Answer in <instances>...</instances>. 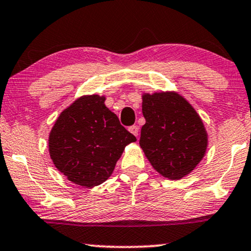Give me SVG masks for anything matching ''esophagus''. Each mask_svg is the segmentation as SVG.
<instances>
[{"instance_id": "esophagus-1", "label": "esophagus", "mask_w": 251, "mask_h": 251, "mask_svg": "<svg viewBox=\"0 0 251 251\" xmlns=\"http://www.w3.org/2000/svg\"><path fill=\"white\" fill-rule=\"evenodd\" d=\"M129 131L132 133L133 136H136V137H138V131H139V128L137 126H129Z\"/></svg>"}]
</instances>
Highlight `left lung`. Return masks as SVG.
<instances>
[{"label": "left lung", "mask_w": 251, "mask_h": 251, "mask_svg": "<svg viewBox=\"0 0 251 251\" xmlns=\"http://www.w3.org/2000/svg\"><path fill=\"white\" fill-rule=\"evenodd\" d=\"M146 122L139 145L161 176L178 180L191 174L207 152L208 132L193 106L176 91L142 95Z\"/></svg>", "instance_id": "8db88e82"}]
</instances>
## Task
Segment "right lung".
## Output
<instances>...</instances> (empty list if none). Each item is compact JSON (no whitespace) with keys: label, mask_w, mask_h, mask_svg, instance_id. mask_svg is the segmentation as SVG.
Segmentation results:
<instances>
[{"label":"right lung","mask_w":251,"mask_h":251,"mask_svg":"<svg viewBox=\"0 0 251 251\" xmlns=\"http://www.w3.org/2000/svg\"><path fill=\"white\" fill-rule=\"evenodd\" d=\"M106 97L81 96L58 116L49 133L54 167L72 183L95 187L107 180L136 137L106 107Z\"/></svg>","instance_id":"obj_1"}]
</instances>
